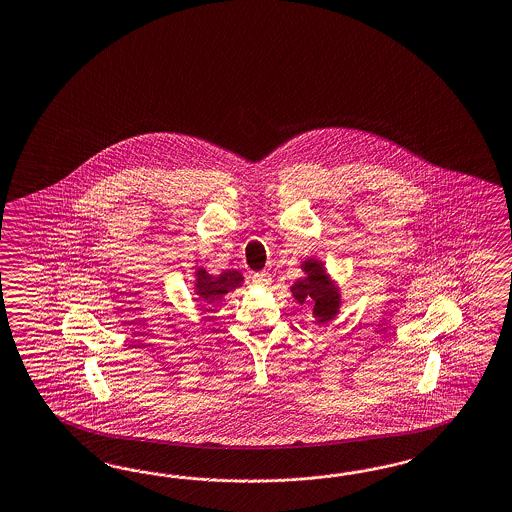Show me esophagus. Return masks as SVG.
<instances>
[{"instance_id": "obj_1", "label": "esophagus", "mask_w": 512, "mask_h": 512, "mask_svg": "<svg viewBox=\"0 0 512 512\" xmlns=\"http://www.w3.org/2000/svg\"><path fill=\"white\" fill-rule=\"evenodd\" d=\"M252 284L254 286H269L271 284V275L267 271H260V273L252 275Z\"/></svg>"}]
</instances>
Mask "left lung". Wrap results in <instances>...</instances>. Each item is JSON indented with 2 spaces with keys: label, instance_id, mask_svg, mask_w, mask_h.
I'll list each match as a JSON object with an SVG mask.
<instances>
[{
  "label": "left lung",
  "instance_id": "obj_1",
  "mask_svg": "<svg viewBox=\"0 0 512 512\" xmlns=\"http://www.w3.org/2000/svg\"><path fill=\"white\" fill-rule=\"evenodd\" d=\"M304 275L293 286L291 293L299 304L312 302L317 323H328L340 312L341 297L336 284L327 275L323 262L308 258L301 265Z\"/></svg>",
  "mask_w": 512,
  "mask_h": 512
}]
</instances>
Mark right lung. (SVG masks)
<instances>
[{"mask_svg":"<svg viewBox=\"0 0 512 512\" xmlns=\"http://www.w3.org/2000/svg\"><path fill=\"white\" fill-rule=\"evenodd\" d=\"M195 276H197L195 293L200 301L208 302V304L221 301L228 291L241 288V284H243V275L234 269H228L221 275L213 276L208 275L206 269L198 267Z\"/></svg>","mask_w":512,"mask_h":512,"instance_id":"right-lung-1","label":"right lung"}]
</instances>
